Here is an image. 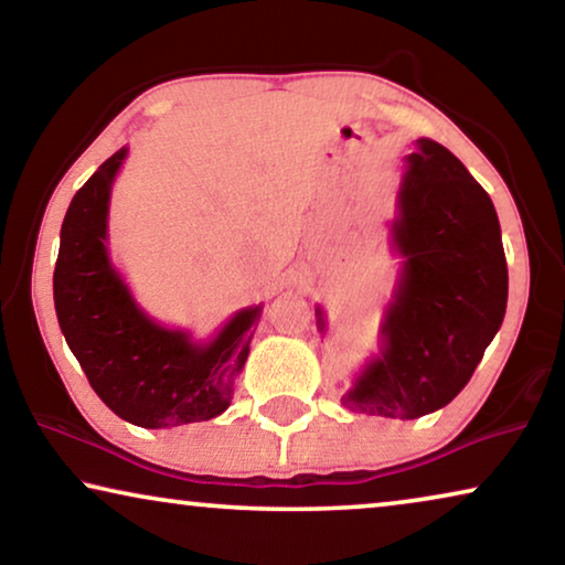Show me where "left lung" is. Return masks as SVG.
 <instances>
[{
  "label": "left lung",
  "instance_id": "8db88e82",
  "mask_svg": "<svg viewBox=\"0 0 565 565\" xmlns=\"http://www.w3.org/2000/svg\"><path fill=\"white\" fill-rule=\"evenodd\" d=\"M393 249L404 257L381 354L342 396L352 412L419 419L450 404L507 313L509 273L489 192L431 138L406 157ZM319 329L323 331V313Z\"/></svg>",
  "mask_w": 565,
  "mask_h": 565
}]
</instances>
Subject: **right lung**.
Returning a JSON list of instances; mask_svg holds the SVG:
<instances>
[{
    "instance_id": "obj_1",
    "label": "right lung",
    "mask_w": 565,
    "mask_h": 565,
    "mask_svg": "<svg viewBox=\"0 0 565 565\" xmlns=\"http://www.w3.org/2000/svg\"><path fill=\"white\" fill-rule=\"evenodd\" d=\"M128 149L115 151L68 205L53 300L68 350L105 406L136 427L205 422L234 398L262 306L244 308L207 344L164 329L136 306L107 257V205Z\"/></svg>"
}]
</instances>
